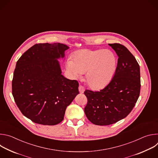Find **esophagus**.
Returning a JSON list of instances; mask_svg holds the SVG:
<instances>
[{
    "instance_id": "esophagus-1",
    "label": "esophagus",
    "mask_w": 158,
    "mask_h": 158,
    "mask_svg": "<svg viewBox=\"0 0 158 158\" xmlns=\"http://www.w3.org/2000/svg\"><path fill=\"white\" fill-rule=\"evenodd\" d=\"M84 90H85V89H84V86H82V85H79V93H83L84 92Z\"/></svg>"
}]
</instances>
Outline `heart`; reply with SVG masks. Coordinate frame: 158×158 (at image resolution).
<instances>
[{
    "label": "heart",
    "instance_id": "obj_1",
    "mask_svg": "<svg viewBox=\"0 0 158 158\" xmlns=\"http://www.w3.org/2000/svg\"><path fill=\"white\" fill-rule=\"evenodd\" d=\"M73 60L68 59L67 62L72 76L80 77L86 72V81L94 89L105 87L116 68L115 55L109 50H81L74 54Z\"/></svg>",
    "mask_w": 158,
    "mask_h": 158
}]
</instances>
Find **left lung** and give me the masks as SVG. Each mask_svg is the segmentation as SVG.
Returning a JSON list of instances; mask_svg holds the SVG:
<instances>
[{"label":"left lung","mask_w":158,"mask_h":158,"mask_svg":"<svg viewBox=\"0 0 158 158\" xmlns=\"http://www.w3.org/2000/svg\"><path fill=\"white\" fill-rule=\"evenodd\" d=\"M109 45L119 57L114 77L99 91H84L87 99L85 116L99 126L114 124L126 118L136 104L141 89L140 67L136 58L122 44Z\"/></svg>","instance_id":"8db88e82"}]
</instances>
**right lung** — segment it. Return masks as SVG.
<instances>
[{
    "instance_id": "right-lung-1",
    "label": "right lung",
    "mask_w": 158,
    "mask_h": 158,
    "mask_svg": "<svg viewBox=\"0 0 158 158\" xmlns=\"http://www.w3.org/2000/svg\"><path fill=\"white\" fill-rule=\"evenodd\" d=\"M69 48L60 43L36 44L19 59L12 92L24 116L42 125H56L79 94V83L62 74L57 59Z\"/></svg>"
}]
</instances>
